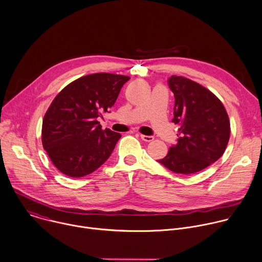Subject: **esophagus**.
Returning a JSON list of instances; mask_svg holds the SVG:
<instances>
[{
	"label": "esophagus",
	"mask_w": 262,
	"mask_h": 262,
	"mask_svg": "<svg viewBox=\"0 0 262 262\" xmlns=\"http://www.w3.org/2000/svg\"><path fill=\"white\" fill-rule=\"evenodd\" d=\"M141 139L145 142H151L154 140L153 136H145V135H141Z\"/></svg>",
	"instance_id": "esophagus-1"
}]
</instances>
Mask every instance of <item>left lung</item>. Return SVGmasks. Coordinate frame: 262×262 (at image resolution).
<instances>
[{
  "label": "left lung",
  "instance_id": "obj_1",
  "mask_svg": "<svg viewBox=\"0 0 262 262\" xmlns=\"http://www.w3.org/2000/svg\"><path fill=\"white\" fill-rule=\"evenodd\" d=\"M167 84L175 97L171 122L179 125L178 143L157 161L173 172L191 175L223 155L230 134L228 115L220 100L201 84L176 75Z\"/></svg>",
  "mask_w": 262,
  "mask_h": 262
}]
</instances>
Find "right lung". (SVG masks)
I'll use <instances>...</instances> for the list:
<instances>
[{"instance_id":"1","label":"right lung","mask_w":262,"mask_h":262,"mask_svg":"<svg viewBox=\"0 0 262 262\" xmlns=\"http://www.w3.org/2000/svg\"><path fill=\"white\" fill-rule=\"evenodd\" d=\"M128 80L127 76L110 73L87 75L55 97L43 119L42 144L64 175H90L110 157L121 135L102 129L98 118L109 112Z\"/></svg>"}]
</instances>
